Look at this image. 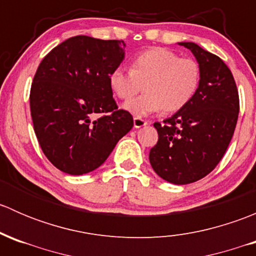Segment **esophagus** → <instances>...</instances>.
I'll list each match as a JSON object with an SVG mask.
<instances>
[{
	"mask_svg": "<svg viewBox=\"0 0 256 256\" xmlns=\"http://www.w3.org/2000/svg\"><path fill=\"white\" fill-rule=\"evenodd\" d=\"M147 125V121L144 120L141 118H134V128H144V126Z\"/></svg>",
	"mask_w": 256,
	"mask_h": 256,
	"instance_id": "obj_1",
	"label": "esophagus"
}]
</instances>
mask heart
I'll list each match as a JSON object with an SVG mask.
<instances>
[{
    "instance_id": "1",
    "label": "heart",
    "mask_w": 256,
    "mask_h": 256,
    "mask_svg": "<svg viewBox=\"0 0 256 256\" xmlns=\"http://www.w3.org/2000/svg\"><path fill=\"white\" fill-rule=\"evenodd\" d=\"M202 80L200 63L180 58L171 49L154 47L134 56L131 69L118 66L110 73L109 84L114 94L128 100L145 84L146 93L126 102L124 110L135 118H144L164 109L176 112L196 96Z\"/></svg>"
}]
</instances>
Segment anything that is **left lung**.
Segmentation results:
<instances>
[{"label": "left lung", "instance_id": "obj_1", "mask_svg": "<svg viewBox=\"0 0 256 256\" xmlns=\"http://www.w3.org/2000/svg\"><path fill=\"white\" fill-rule=\"evenodd\" d=\"M190 49L202 69L196 96L183 109L154 122L158 141L150 151L154 171L174 184H188L210 174L226 154L239 114V95L230 69L216 54L192 42Z\"/></svg>", "mask_w": 256, "mask_h": 256}]
</instances>
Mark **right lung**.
<instances>
[{"label":"right lung","mask_w":256,"mask_h":256,"mask_svg":"<svg viewBox=\"0 0 256 256\" xmlns=\"http://www.w3.org/2000/svg\"><path fill=\"white\" fill-rule=\"evenodd\" d=\"M125 46L76 36L52 49L36 72L30 95L36 136L46 157L66 174L96 170L132 128V116L118 110L109 84Z\"/></svg>","instance_id":"right-lung-1"}]
</instances>
